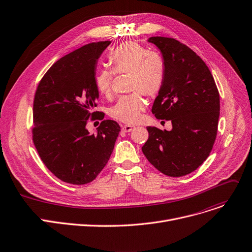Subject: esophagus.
I'll use <instances>...</instances> for the list:
<instances>
[{
	"label": "esophagus",
	"instance_id": "1",
	"mask_svg": "<svg viewBox=\"0 0 252 252\" xmlns=\"http://www.w3.org/2000/svg\"><path fill=\"white\" fill-rule=\"evenodd\" d=\"M133 128H135V126L126 125V126H123V131H125V132H129V131H131Z\"/></svg>",
	"mask_w": 252,
	"mask_h": 252
}]
</instances>
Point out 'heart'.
<instances>
[{
    "label": "heart",
    "mask_w": 252,
    "mask_h": 252,
    "mask_svg": "<svg viewBox=\"0 0 252 252\" xmlns=\"http://www.w3.org/2000/svg\"><path fill=\"white\" fill-rule=\"evenodd\" d=\"M110 71L99 70L94 75V85L99 94L109 96L113 74H128V89L137 91L121 97L111 107L110 115L125 124L139 122L145 109L141 93L156 95L162 88L166 75L165 61L153 50H147L135 41H126L114 47L108 54Z\"/></svg>",
    "instance_id": "heart-1"
}]
</instances>
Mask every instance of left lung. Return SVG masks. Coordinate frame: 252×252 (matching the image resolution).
I'll return each instance as SVG.
<instances>
[{
	"label": "left lung",
	"mask_w": 252,
	"mask_h": 252,
	"mask_svg": "<svg viewBox=\"0 0 252 252\" xmlns=\"http://www.w3.org/2000/svg\"><path fill=\"white\" fill-rule=\"evenodd\" d=\"M165 61L166 75L152 112L171 121V130L147 126L149 139L142 147L148 161L167 176L191 173L213 149L220 115V95L215 80L193 50L174 38L154 36Z\"/></svg>",
	"instance_id": "left-lung-1"
}]
</instances>
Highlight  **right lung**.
<instances>
[{"label": "right lung", "instance_id": "obj_1", "mask_svg": "<svg viewBox=\"0 0 252 252\" xmlns=\"http://www.w3.org/2000/svg\"><path fill=\"white\" fill-rule=\"evenodd\" d=\"M110 43H89L63 57L45 73L35 93L33 143L48 170L66 183L93 181L107 164L121 131L110 120L102 121L95 133L86 127L90 119L104 117L93 112L99 98L94 75Z\"/></svg>", "mask_w": 252, "mask_h": 252}]
</instances>
